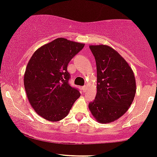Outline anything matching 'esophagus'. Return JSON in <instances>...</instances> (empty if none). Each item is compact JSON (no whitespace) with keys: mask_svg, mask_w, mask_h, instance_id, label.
<instances>
[{"mask_svg":"<svg viewBox=\"0 0 157 157\" xmlns=\"http://www.w3.org/2000/svg\"><path fill=\"white\" fill-rule=\"evenodd\" d=\"M82 90H83V92H84V93L87 92V85L83 86V87H82Z\"/></svg>","mask_w":157,"mask_h":157,"instance_id":"esophagus-1","label":"esophagus"}]
</instances>
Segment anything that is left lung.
Listing matches in <instances>:
<instances>
[{"mask_svg": "<svg viewBox=\"0 0 157 157\" xmlns=\"http://www.w3.org/2000/svg\"><path fill=\"white\" fill-rule=\"evenodd\" d=\"M97 70V93L89 109L96 121L110 123L122 117L134 99L136 79L128 62L112 47L90 45Z\"/></svg>", "mask_w": 157, "mask_h": 157, "instance_id": "1", "label": "left lung"}]
</instances>
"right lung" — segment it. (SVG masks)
<instances>
[{
	"label": "right lung",
	"mask_w": 157,
	"mask_h": 157,
	"mask_svg": "<svg viewBox=\"0 0 157 157\" xmlns=\"http://www.w3.org/2000/svg\"><path fill=\"white\" fill-rule=\"evenodd\" d=\"M84 44L59 38L32 56L24 77L29 102L38 115L51 121L66 117L81 96L69 84L67 65Z\"/></svg>",
	"instance_id": "1"
}]
</instances>
